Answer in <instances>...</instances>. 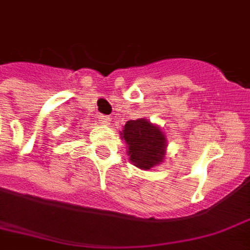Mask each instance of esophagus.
Masks as SVG:
<instances>
[{
    "label": "esophagus",
    "mask_w": 250,
    "mask_h": 250,
    "mask_svg": "<svg viewBox=\"0 0 250 250\" xmlns=\"http://www.w3.org/2000/svg\"><path fill=\"white\" fill-rule=\"evenodd\" d=\"M99 120H101L102 125H110L111 118L108 115H99Z\"/></svg>",
    "instance_id": "1"
}]
</instances>
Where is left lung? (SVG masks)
Masks as SVG:
<instances>
[{"label": "left lung", "instance_id": "1", "mask_svg": "<svg viewBox=\"0 0 250 250\" xmlns=\"http://www.w3.org/2000/svg\"><path fill=\"white\" fill-rule=\"evenodd\" d=\"M125 140L127 153L131 163L140 169H151L163 163L167 140L160 127L152 125L149 120L140 118L128 120L120 132Z\"/></svg>", "mask_w": 250, "mask_h": 250}]
</instances>
